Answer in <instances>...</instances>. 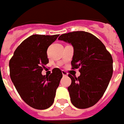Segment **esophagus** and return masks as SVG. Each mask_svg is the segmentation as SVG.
Returning a JSON list of instances; mask_svg holds the SVG:
<instances>
[{"label": "esophagus", "instance_id": "34e87169", "mask_svg": "<svg viewBox=\"0 0 124 124\" xmlns=\"http://www.w3.org/2000/svg\"><path fill=\"white\" fill-rule=\"evenodd\" d=\"M62 75H63V76H66V75H67V73H66L65 70H62Z\"/></svg>", "mask_w": 124, "mask_h": 124}]
</instances>
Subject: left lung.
I'll use <instances>...</instances> for the list:
<instances>
[{
  "instance_id": "1",
  "label": "left lung",
  "mask_w": 124,
  "mask_h": 124,
  "mask_svg": "<svg viewBox=\"0 0 124 124\" xmlns=\"http://www.w3.org/2000/svg\"><path fill=\"white\" fill-rule=\"evenodd\" d=\"M59 40L73 47L72 69H79L78 78L69 75L71 84L68 91L73 105L87 108L103 96L113 75V58L104 45L97 37L86 31L64 33Z\"/></svg>"
}]
</instances>
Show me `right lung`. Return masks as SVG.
I'll return each mask as SVG.
<instances>
[{
  "mask_svg": "<svg viewBox=\"0 0 124 124\" xmlns=\"http://www.w3.org/2000/svg\"><path fill=\"white\" fill-rule=\"evenodd\" d=\"M59 35H32L17 47L9 61L11 81L20 96L33 108L45 110L53 104L56 90L62 78L55 68L50 75L42 71L49 63L47 49Z\"/></svg>",
  "mask_w": 124,
  "mask_h": 124,
  "instance_id": "add662e5",
  "label": "right lung"
}]
</instances>
